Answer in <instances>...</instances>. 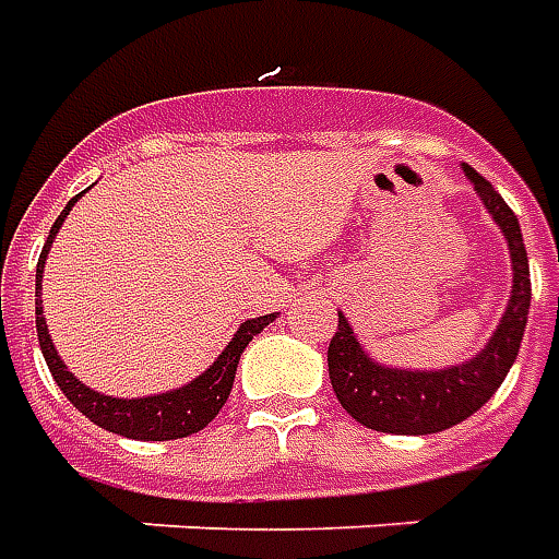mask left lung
Instances as JSON below:
<instances>
[{
  "instance_id": "8db88e82",
  "label": "left lung",
  "mask_w": 559,
  "mask_h": 559,
  "mask_svg": "<svg viewBox=\"0 0 559 559\" xmlns=\"http://www.w3.org/2000/svg\"><path fill=\"white\" fill-rule=\"evenodd\" d=\"M466 177L473 180L476 192L497 219L502 235L509 240L514 267V286L500 328L493 331L490 343L473 361L437 370V373H413V370H391L379 367L364 355L361 343L352 334L346 316H340L336 334L328 346V373L340 406L379 433H439L445 427L461 425L463 418L478 413L514 364L521 349V336L530 312V264H526L524 237L512 207L502 201L493 186L466 165Z\"/></svg>"
}]
</instances>
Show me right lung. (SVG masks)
Here are the masks:
<instances>
[{
  "instance_id": "1",
  "label": "right lung",
  "mask_w": 559,
  "mask_h": 559,
  "mask_svg": "<svg viewBox=\"0 0 559 559\" xmlns=\"http://www.w3.org/2000/svg\"><path fill=\"white\" fill-rule=\"evenodd\" d=\"M81 195H74L66 204V210L59 213V219L47 235V243L41 249V259L35 267V328H38V346L45 352V361L50 367V376L57 379L59 391L71 400V406L83 413L93 425L105 427L110 433H120L129 439H153V442H165V439H180L189 433H198L216 418V413L225 406V400L231 394L235 385V370L240 361V352L247 349L249 340L264 331V324H271L276 316H259V319H249L237 328L235 340L228 343V349L213 361L207 373H201L192 385L171 391V394H159V397H144V400H120V397H105L98 391H90L81 385L74 376L69 373V367L59 361L57 349L50 343L47 334L45 316H41V273H45V259L47 249L57 237L59 225L66 223L71 204Z\"/></svg>"
}]
</instances>
